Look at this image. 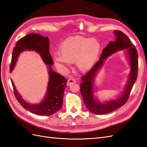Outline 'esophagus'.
I'll return each instance as SVG.
<instances>
[{
  "instance_id": "obj_1",
  "label": "esophagus",
  "mask_w": 147,
  "mask_h": 147,
  "mask_svg": "<svg viewBox=\"0 0 147 147\" xmlns=\"http://www.w3.org/2000/svg\"><path fill=\"white\" fill-rule=\"evenodd\" d=\"M76 83V81L73 78H70L68 79V81L67 83V86H70L71 84Z\"/></svg>"
}]
</instances>
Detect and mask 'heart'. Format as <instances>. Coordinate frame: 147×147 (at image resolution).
I'll return each mask as SVG.
<instances>
[{
    "label": "heart",
    "instance_id": "b5f03b06",
    "mask_svg": "<svg viewBox=\"0 0 147 147\" xmlns=\"http://www.w3.org/2000/svg\"><path fill=\"white\" fill-rule=\"evenodd\" d=\"M100 50V44L96 38L76 36L67 38L59 47V54L55 57L57 64L76 63L78 69L86 72L94 65Z\"/></svg>",
    "mask_w": 147,
    "mask_h": 147
}]
</instances>
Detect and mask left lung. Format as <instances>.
<instances>
[{
	"mask_svg": "<svg viewBox=\"0 0 147 147\" xmlns=\"http://www.w3.org/2000/svg\"><path fill=\"white\" fill-rule=\"evenodd\" d=\"M115 42H110L102 51L99 61L92 67V68L82 77L80 84V92L84 103L91 112L97 115L109 113L121 107L127 101L131 94L132 88L137 77L138 74V53L135 46L131 40L121 30H114ZM127 49L131 66V72L129 76L127 86L123 94L117 100H111L102 103L96 100L94 96V80L96 72L101 68L104 60L113 53L118 51Z\"/></svg>",
	"mask_w": 147,
	"mask_h": 147,
	"instance_id": "8db88e82",
	"label": "left lung"
}]
</instances>
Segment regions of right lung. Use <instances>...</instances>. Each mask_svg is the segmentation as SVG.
I'll return each instance as SVG.
<instances>
[{"label": "right lung", "instance_id": "right-lung-1", "mask_svg": "<svg viewBox=\"0 0 147 147\" xmlns=\"http://www.w3.org/2000/svg\"><path fill=\"white\" fill-rule=\"evenodd\" d=\"M49 50L50 42L48 37H43L35 33L26 35L16 43V46L13 50L10 66L11 73L15 68L20 53L25 50L37 52L40 55L45 64L48 65L47 67L49 81L46 96L44 100L39 104H30L26 102L17 91L14 83L11 80L15 96L20 105L30 112L42 116L52 115L61 109L63 105L64 90L67 82L63 76L52 70L51 65L53 64V61Z\"/></svg>", "mask_w": 147, "mask_h": 147}]
</instances>
